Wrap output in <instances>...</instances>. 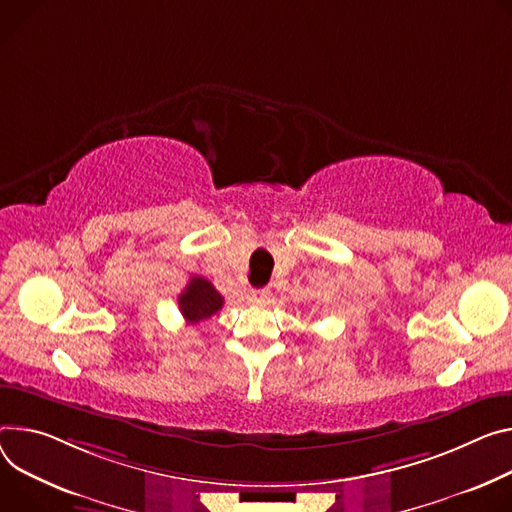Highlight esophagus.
<instances>
[{
    "mask_svg": "<svg viewBox=\"0 0 512 512\" xmlns=\"http://www.w3.org/2000/svg\"><path fill=\"white\" fill-rule=\"evenodd\" d=\"M269 296H271V292H269L267 288H253V290L249 292V300H251V302H257V304L269 300Z\"/></svg>",
    "mask_w": 512,
    "mask_h": 512,
    "instance_id": "obj_1",
    "label": "esophagus"
}]
</instances>
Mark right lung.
<instances>
[{
  "label": "right lung",
  "mask_w": 512,
  "mask_h": 512,
  "mask_svg": "<svg viewBox=\"0 0 512 512\" xmlns=\"http://www.w3.org/2000/svg\"><path fill=\"white\" fill-rule=\"evenodd\" d=\"M177 302L188 324H198L202 320H208L224 306V298L202 275L192 277L190 284L185 286V290L179 294Z\"/></svg>",
  "instance_id": "1"
}]
</instances>
